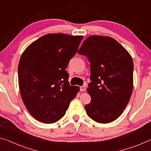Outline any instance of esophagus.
<instances>
[{"label":"esophagus","instance_id":"34e87169","mask_svg":"<svg viewBox=\"0 0 151 151\" xmlns=\"http://www.w3.org/2000/svg\"><path fill=\"white\" fill-rule=\"evenodd\" d=\"M80 91H85V86H80Z\"/></svg>","mask_w":151,"mask_h":151}]
</instances>
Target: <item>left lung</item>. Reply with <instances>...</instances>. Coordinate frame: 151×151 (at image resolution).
Masks as SVG:
<instances>
[{"mask_svg": "<svg viewBox=\"0 0 151 151\" xmlns=\"http://www.w3.org/2000/svg\"><path fill=\"white\" fill-rule=\"evenodd\" d=\"M91 63L87 88L91 103L85 105L87 115L99 123H109L122 113L133 88V60L129 52L109 37H88L78 51Z\"/></svg>", "mask_w": 151, "mask_h": 151, "instance_id": "obj_1", "label": "left lung"}]
</instances>
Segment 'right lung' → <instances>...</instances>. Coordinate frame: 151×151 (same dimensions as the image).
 <instances>
[{"instance_id":"obj_1","label":"right lung","mask_w":151,"mask_h":151,"mask_svg":"<svg viewBox=\"0 0 151 151\" xmlns=\"http://www.w3.org/2000/svg\"><path fill=\"white\" fill-rule=\"evenodd\" d=\"M83 36L47 34L31 43L22 53L18 68L22 101L40 122L58 121L79 91L70 86L65 70L76 53Z\"/></svg>"}]
</instances>
